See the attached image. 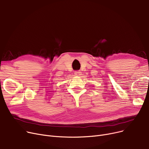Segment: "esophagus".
Here are the masks:
<instances>
[{
  "instance_id": "34e87169",
  "label": "esophagus",
  "mask_w": 149,
  "mask_h": 149,
  "mask_svg": "<svg viewBox=\"0 0 149 149\" xmlns=\"http://www.w3.org/2000/svg\"><path fill=\"white\" fill-rule=\"evenodd\" d=\"M74 74H75V75L80 76L81 74V72L80 71V70H75V71L74 72Z\"/></svg>"
}]
</instances>
